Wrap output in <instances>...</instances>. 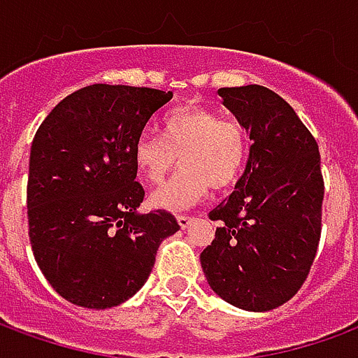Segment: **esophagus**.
I'll use <instances>...</instances> for the list:
<instances>
[{"label":"esophagus","mask_w":358,"mask_h":358,"mask_svg":"<svg viewBox=\"0 0 358 358\" xmlns=\"http://www.w3.org/2000/svg\"><path fill=\"white\" fill-rule=\"evenodd\" d=\"M176 220H178V224L182 230H186L187 226L194 222V217H184V215H180V217H176Z\"/></svg>","instance_id":"1"}]
</instances>
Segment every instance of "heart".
<instances>
[{"label":"heart","instance_id":"obj_1","mask_svg":"<svg viewBox=\"0 0 358 358\" xmlns=\"http://www.w3.org/2000/svg\"><path fill=\"white\" fill-rule=\"evenodd\" d=\"M182 171L151 194V205L169 213L195 207L215 189L230 187L248 161V134L238 120L205 107H178L161 126V138L143 134L134 143V166L157 184L176 166Z\"/></svg>","mask_w":358,"mask_h":358}]
</instances>
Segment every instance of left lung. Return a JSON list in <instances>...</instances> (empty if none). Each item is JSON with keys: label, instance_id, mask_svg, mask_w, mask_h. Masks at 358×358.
I'll return each mask as SVG.
<instances>
[{"label": "left lung", "instance_id": "8db88e82", "mask_svg": "<svg viewBox=\"0 0 358 358\" xmlns=\"http://www.w3.org/2000/svg\"><path fill=\"white\" fill-rule=\"evenodd\" d=\"M218 95L253 143L234 192L209 213L220 226L199 259L220 299L264 313L292 299L315 261L324 199L320 153L292 105L272 90L249 84Z\"/></svg>", "mask_w": 358, "mask_h": 358}]
</instances>
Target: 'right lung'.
<instances>
[{
  "instance_id": "obj_1",
  "label": "right lung",
  "mask_w": 358,
  "mask_h": 358,
  "mask_svg": "<svg viewBox=\"0 0 358 358\" xmlns=\"http://www.w3.org/2000/svg\"><path fill=\"white\" fill-rule=\"evenodd\" d=\"M172 92L94 84L45 117L30 148L28 230L51 287L73 305L110 308L148 282L161 241L180 230L166 210L140 213L134 143Z\"/></svg>"
}]
</instances>
